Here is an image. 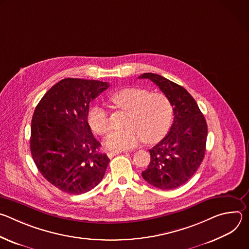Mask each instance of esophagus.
I'll return each instance as SVG.
<instances>
[{"instance_id": "obj_1", "label": "esophagus", "mask_w": 249, "mask_h": 249, "mask_svg": "<svg viewBox=\"0 0 249 249\" xmlns=\"http://www.w3.org/2000/svg\"><path fill=\"white\" fill-rule=\"evenodd\" d=\"M118 154H121V151H115V152H109L108 154H107V156H108V158H113L114 156H116V155H118Z\"/></svg>"}]
</instances>
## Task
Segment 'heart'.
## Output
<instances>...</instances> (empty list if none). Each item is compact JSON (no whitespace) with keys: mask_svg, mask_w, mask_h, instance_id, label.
I'll return each mask as SVG.
<instances>
[{"mask_svg":"<svg viewBox=\"0 0 249 249\" xmlns=\"http://www.w3.org/2000/svg\"><path fill=\"white\" fill-rule=\"evenodd\" d=\"M109 101L114 108L127 111V127L114 130L106 137L104 146L108 150H127L142 140L146 144H155L170 128L173 106L167 95L162 92H151L143 88H124L111 93ZM89 123L98 135H105L110 130L109 115L99 105L89 110Z\"/></svg>","mask_w":249,"mask_h":249,"instance_id":"heart-1","label":"heart"}]
</instances>
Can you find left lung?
I'll return each mask as SVG.
<instances>
[{
  "label": "left lung",
  "mask_w": 249,
  "mask_h": 249,
  "mask_svg": "<svg viewBox=\"0 0 249 249\" xmlns=\"http://www.w3.org/2000/svg\"><path fill=\"white\" fill-rule=\"evenodd\" d=\"M139 79L155 83L173 106L170 130L150 150V164L142 172L151 185L171 190L186 183L204 159L208 134L206 119L195 99L181 86L153 73H145Z\"/></svg>",
  "instance_id": "1"
}]
</instances>
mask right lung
I'll return each instance as SVG.
<instances>
[{"label":"right lung","mask_w":249,"mask_h":249,"mask_svg":"<svg viewBox=\"0 0 249 249\" xmlns=\"http://www.w3.org/2000/svg\"><path fill=\"white\" fill-rule=\"evenodd\" d=\"M109 84L67 78L41 98L31 120L30 152L44 178L63 192L86 193L103 178L110 161L88 123L89 102Z\"/></svg>","instance_id":"1"}]
</instances>
